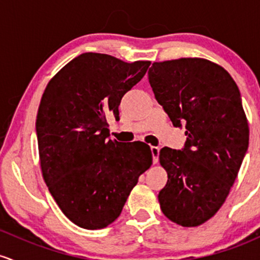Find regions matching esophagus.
Returning a JSON list of instances; mask_svg holds the SVG:
<instances>
[{
    "mask_svg": "<svg viewBox=\"0 0 260 260\" xmlns=\"http://www.w3.org/2000/svg\"><path fill=\"white\" fill-rule=\"evenodd\" d=\"M151 153H152V162H153V165H156V163L158 162L159 148L156 147V146H152V147H151Z\"/></svg>",
    "mask_w": 260,
    "mask_h": 260,
    "instance_id": "1",
    "label": "esophagus"
}]
</instances>
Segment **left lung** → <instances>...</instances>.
I'll list each match as a JSON object with an SVG mask.
<instances>
[{"mask_svg":"<svg viewBox=\"0 0 260 260\" xmlns=\"http://www.w3.org/2000/svg\"><path fill=\"white\" fill-rule=\"evenodd\" d=\"M148 81L176 127L182 150L163 147L168 180L159 191L163 214L180 226H199L226 200L248 150L249 127L240 89L226 70L204 59L153 62Z\"/></svg>","mask_w":260,"mask_h":260,"instance_id":"obj_1","label":"left lung"}]
</instances>
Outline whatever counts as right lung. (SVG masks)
Masks as SVG:
<instances>
[{
  "label": "right lung",
  "instance_id": "add662e5",
  "mask_svg": "<svg viewBox=\"0 0 260 260\" xmlns=\"http://www.w3.org/2000/svg\"><path fill=\"white\" fill-rule=\"evenodd\" d=\"M150 65L84 52L44 91L36 122L43 177L61 211L82 229L114 222L152 165L150 146L113 141L107 122L108 115L119 120L121 98Z\"/></svg>",
  "mask_w": 260,
  "mask_h": 260
}]
</instances>
